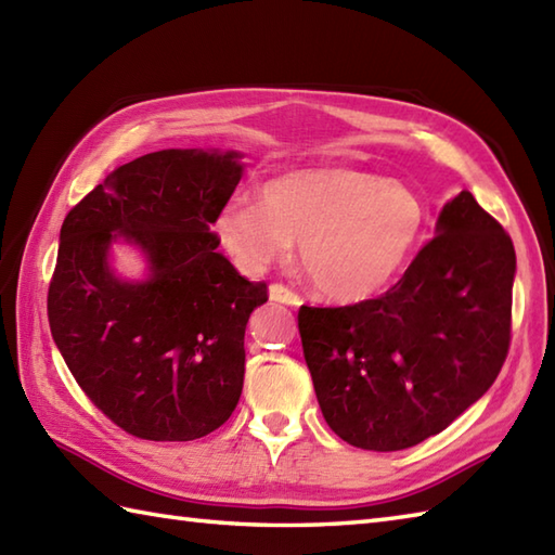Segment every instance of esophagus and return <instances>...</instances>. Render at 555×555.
I'll use <instances>...</instances> for the list:
<instances>
[{
    "mask_svg": "<svg viewBox=\"0 0 555 555\" xmlns=\"http://www.w3.org/2000/svg\"><path fill=\"white\" fill-rule=\"evenodd\" d=\"M269 298L276 300V302L291 305V308H298V305L302 302L298 293L291 291V288L284 286V284H271V286H269Z\"/></svg>",
    "mask_w": 555,
    "mask_h": 555,
    "instance_id": "1",
    "label": "esophagus"
}]
</instances>
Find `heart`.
<instances>
[{
  "mask_svg": "<svg viewBox=\"0 0 555 555\" xmlns=\"http://www.w3.org/2000/svg\"><path fill=\"white\" fill-rule=\"evenodd\" d=\"M257 197H235L217 217L233 262L257 274L300 241L302 267L336 302L367 300L391 284L427 219L412 188L352 167L281 173Z\"/></svg>",
  "mask_w": 555,
  "mask_h": 555,
  "instance_id": "heart-1",
  "label": "heart"
}]
</instances>
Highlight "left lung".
<instances>
[{"instance_id": "obj_1", "label": "left lung", "mask_w": 555, "mask_h": 555, "mask_svg": "<svg viewBox=\"0 0 555 555\" xmlns=\"http://www.w3.org/2000/svg\"><path fill=\"white\" fill-rule=\"evenodd\" d=\"M515 247L469 191L384 296L298 310L322 415L362 451L417 446L489 391L508 358Z\"/></svg>"}]
</instances>
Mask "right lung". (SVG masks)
I'll list each match as a JSON object with an SVG mask.
<instances>
[{"label":"right lung","mask_w":555,"mask_h":555,"mask_svg":"<svg viewBox=\"0 0 555 555\" xmlns=\"http://www.w3.org/2000/svg\"><path fill=\"white\" fill-rule=\"evenodd\" d=\"M243 167L235 152L162 150L124 164L68 211L47 317L66 367L102 415L147 441H193L238 405L245 324L267 302L209 231ZM124 234L151 259L143 285L106 264Z\"/></svg>","instance_id":"1"}]
</instances>
